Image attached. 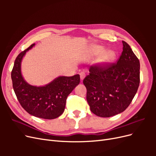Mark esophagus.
<instances>
[{"label":"esophagus","instance_id":"esophagus-1","mask_svg":"<svg viewBox=\"0 0 156 156\" xmlns=\"http://www.w3.org/2000/svg\"><path fill=\"white\" fill-rule=\"evenodd\" d=\"M85 75H86V73H85V72H81V73H80V77H81V80H83L84 79V78L85 77Z\"/></svg>","mask_w":156,"mask_h":156}]
</instances>
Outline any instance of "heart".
<instances>
[{"instance_id": "obj_1", "label": "heart", "mask_w": 156, "mask_h": 156, "mask_svg": "<svg viewBox=\"0 0 156 156\" xmlns=\"http://www.w3.org/2000/svg\"><path fill=\"white\" fill-rule=\"evenodd\" d=\"M104 51H105L104 48H103V47H99V48H97L96 49L95 53L97 55L101 54ZM116 54L115 53V51H112V50L107 51L102 55L100 59L99 60V63L103 65V66L108 65V64L112 63L113 61L115 60V59L116 58Z\"/></svg>"}]
</instances>
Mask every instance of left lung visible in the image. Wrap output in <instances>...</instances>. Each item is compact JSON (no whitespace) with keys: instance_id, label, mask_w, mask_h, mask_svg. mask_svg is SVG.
<instances>
[{"instance_id":"left-lung-1","label":"left lung","mask_w":156,"mask_h":156,"mask_svg":"<svg viewBox=\"0 0 156 156\" xmlns=\"http://www.w3.org/2000/svg\"><path fill=\"white\" fill-rule=\"evenodd\" d=\"M116 62L91 66L83 80L90 111L98 116L110 117L124 111L140 83V62L126 41Z\"/></svg>"}]
</instances>
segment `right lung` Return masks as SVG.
<instances>
[{
    "instance_id": "right-lung-1",
    "label": "right lung",
    "mask_w": 156,
    "mask_h": 156,
    "mask_svg": "<svg viewBox=\"0 0 156 156\" xmlns=\"http://www.w3.org/2000/svg\"><path fill=\"white\" fill-rule=\"evenodd\" d=\"M34 44L18 55L14 62L11 77L13 90L22 107L30 115L44 119H54L62 114L66 99L80 83L79 74L62 76L44 87L30 85L22 77L21 60Z\"/></svg>"
}]
</instances>
